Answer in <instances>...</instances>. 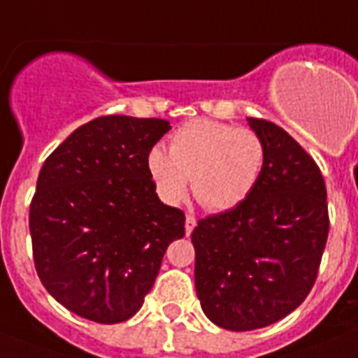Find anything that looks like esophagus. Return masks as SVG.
Listing matches in <instances>:
<instances>
[{
  "mask_svg": "<svg viewBox=\"0 0 358 358\" xmlns=\"http://www.w3.org/2000/svg\"><path fill=\"white\" fill-rule=\"evenodd\" d=\"M196 223H197L196 215H192V214L186 215V223H185L186 236H190V234H192V230H194V227H196Z\"/></svg>",
  "mask_w": 358,
  "mask_h": 358,
  "instance_id": "obj_1",
  "label": "esophagus"
}]
</instances>
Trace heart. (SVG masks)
I'll return each instance as SVG.
<instances>
[{"label": "heart", "mask_w": 358, "mask_h": 358, "mask_svg": "<svg viewBox=\"0 0 358 358\" xmlns=\"http://www.w3.org/2000/svg\"><path fill=\"white\" fill-rule=\"evenodd\" d=\"M265 159L264 138L252 129L196 119L173 133L170 152L161 146L148 152L146 170L164 203H181L192 179L197 203L217 214L232 210L252 194Z\"/></svg>", "instance_id": "heart-1"}]
</instances>
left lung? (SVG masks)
<instances>
[{
    "mask_svg": "<svg viewBox=\"0 0 358 358\" xmlns=\"http://www.w3.org/2000/svg\"><path fill=\"white\" fill-rule=\"evenodd\" d=\"M247 120L267 150L258 186L192 232L197 298L229 331L259 329L294 311L315 285L329 232L317 162L274 122Z\"/></svg>",
    "mask_w": 358,
    "mask_h": 358,
    "instance_id": "left-lung-1",
    "label": "left lung"
}]
</instances>
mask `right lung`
<instances>
[{
	"mask_svg": "<svg viewBox=\"0 0 358 358\" xmlns=\"http://www.w3.org/2000/svg\"><path fill=\"white\" fill-rule=\"evenodd\" d=\"M168 120L108 115L84 124L45 159L31 201L34 267L56 302L99 324L143 307L162 256L185 236V212L164 205L148 152Z\"/></svg>",
	"mask_w": 358,
	"mask_h": 358,
	"instance_id": "right-lung-1",
	"label": "right lung"
}]
</instances>
